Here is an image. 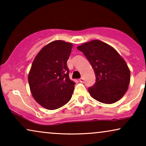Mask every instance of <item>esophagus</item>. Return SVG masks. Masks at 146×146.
I'll list each match as a JSON object with an SVG mask.
<instances>
[{"label":"esophagus","instance_id":"obj_1","mask_svg":"<svg viewBox=\"0 0 146 146\" xmlns=\"http://www.w3.org/2000/svg\"><path fill=\"white\" fill-rule=\"evenodd\" d=\"M79 81L81 83H83L84 82V78L83 77H82L81 78H80V80H79Z\"/></svg>","mask_w":146,"mask_h":146}]
</instances>
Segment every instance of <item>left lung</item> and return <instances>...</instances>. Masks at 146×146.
<instances>
[{
	"label": "left lung",
	"instance_id": "1",
	"mask_svg": "<svg viewBox=\"0 0 146 146\" xmlns=\"http://www.w3.org/2000/svg\"><path fill=\"white\" fill-rule=\"evenodd\" d=\"M83 52L96 75V82L88 88L94 99L104 104H113L126 92L130 71L124 60L108 44L94 40L77 47Z\"/></svg>",
	"mask_w": 146,
	"mask_h": 146
}]
</instances>
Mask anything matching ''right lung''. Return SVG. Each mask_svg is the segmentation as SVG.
I'll use <instances>...</instances> for the list:
<instances>
[{
	"label": "right lung",
	"mask_w": 146,
	"mask_h": 146,
	"mask_svg": "<svg viewBox=\"0 0 146 146\" xmlns=\"http://www.w3.org/2000/svg\"><path fill=\"white\" fill-rule=\"evenodd\" d=\"M72 44L56 40L45 46L34 60L29 74L33 96L42 106L56 110L72 96L74 82L69 78L67 61Z\"/></svg>",
	"instance_id": "right-lung-1"
}]
</instances>
